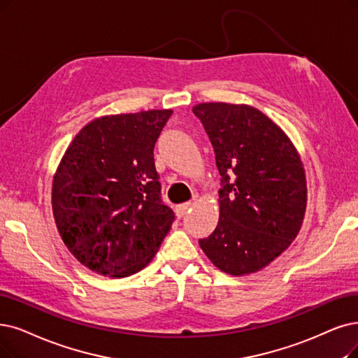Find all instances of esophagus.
<instances>
[{
    "label": "esophagus",
    "mask_w": 358,
    "mask_h": 358,
    "mask_svg": "<svg viewBox=\"0 0 358 358\" xmlns=\"http://www.w3.org/2000/svg\"><path fill=\"white\" fill-rule=\"evenodd\" d=\"M191 207H192V203H183V204L176 206V208H175L176 216H178V217H183L185 214H187V213L189 211Z\"/></svg>",
    "instance_id": "34e87169"
}]
</instances>
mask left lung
<instances>
[{"label":"left lung","mask_w":358,"mask_h":358,"mask_svg":"<svg viewBox=\"0 0 358 358\" xmlns=\"http://www.w3.org/2000/svg\"><path fill=\"white\" fill-rule=\"evenodd\" d=\"M192 111L211 141L222 176L219 222L199 247L224 273H255L288 250L303 226L307 180L301 157L255 107L201 103Z\"/></svg>","instance_id":"1"}]
</instances>
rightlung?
Here are the masks:
<instances>
[{
    "label": "right lung",
    "instance_id": "right-lung-1",
    "mask_svg": "<svg viewBox=\"0 0 358 358\" xmlns=\"http://www.w3.org/2000/svg\"><path fill=\"white\" fill-rule=\"evenodd\" d=\"M173 110L110 114L85 124L52 179L54 220L69 251L108 278L144 268L175 214L160 198L154 145Z\"/></svg>",
    "mask_w": 358,
    "mask_h": 358
}]
</instances>
